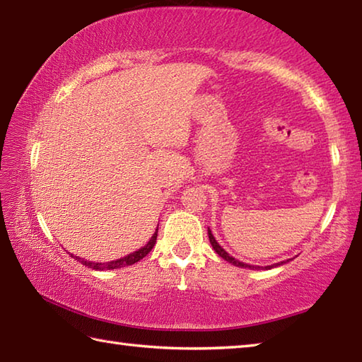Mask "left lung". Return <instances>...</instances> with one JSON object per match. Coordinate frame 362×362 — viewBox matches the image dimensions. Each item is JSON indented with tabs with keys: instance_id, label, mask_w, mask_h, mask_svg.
<instances>
[{
	"instance_id": "1",
	"label": "left lung",
	"mask_w": 362,
	"mask_h": 362,
	"mask_svg": "<svg viewBox=\"0 0 362 362\" xmlns=\"http://www.w3.org/2000/svg\"><path fill=\"white\" fill-rule=\"evenodd\" d=\"M209 231V240H210V244H212V247H214V250L216 253H218V256H221L223 259H226L228 262H231V264H234V266H238V267H248V269H259L258 266H250V264H244V262H240V261H238V259H234L233 256H229L225 250H223L220 245H218V242L215 240V238H214V234H212V231H210V228L207 229ZM286 261H281V262H277V264H272V266H266V269H272L274 266H281V264H285Z\"/></svg>"
}]
</instances>
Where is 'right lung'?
<instances>
[{
  "instance_id": "obj_1",
  "label": "right lung",
  "mask_w": 362,
  "mask_h": 362,
  "mask_svg": "<svg viewBox=\"0 0 362 362\" xmlns=\"http://www.w3.org/2000/svg\"><path fill=\"white\" fill-rule=\"evenodd\" d=\"M156 235H158V228H156L155 234L152 235V239H150L147 242L146 247H142L137 250V252L131 253L128 256H124V258H120V259H115V261H110V262H91V261H85L83 258H78V256H74L71 255L72 258L77 259L78 262H82L83 266H88L90 269H95V271H112V269H120V267H124V266H131L134 264V262L141 261L144 256H147L150 253V250H152L155 247V242H156Z\"/></svg>"
}]
</instances>
